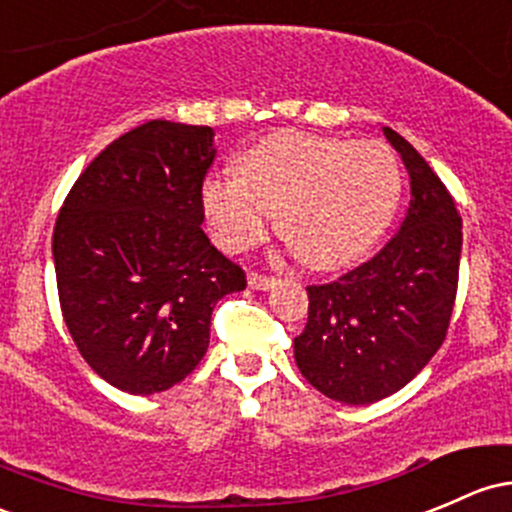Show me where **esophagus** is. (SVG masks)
Segmentation results:
<instances>
[{
	"label": "esophagus",
	"instance_id": "esophagus-1",
	"mask_svg": "<svg viewBox=\"0 0 512 512\" xmlns=\"http://www.w3.org/2000/svg\"><path fill=\"white\" fill-rule=\"evenodd\" d=\"M278 283L276 276H263V273H249V285L256 290H268Z\"/></svg>",
	"mask_w": 512,
	"mask_h": 512
}]
</instances>
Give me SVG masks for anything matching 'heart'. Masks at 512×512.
<instances>
[{"label": "heart", "instance_id": "1", "mask_svg": "<svg viewBox=\"0 0 512 512\" xmlns=\"http://www.w3.org/2000/svg\"><path fill=\"white\" fill-rule=\"evenodd\" d=\"M239 170H219L202 185L219 244L251 249L280 210V232L315 268H342L364 256L386 232L403 192L390 146L293 129L251 146Z\"/></svg>", "mask_w": 512, "mask_h": 512}]
</instances>
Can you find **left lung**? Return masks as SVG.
<instances>
[{
  "label": "left lung",
  "instance_id": "8db88e82",
  "mask_svg": "<svg viewBox=\"0 0 512 512\" xmlns=\"http://www.w3.org/2000/svg\"><path fill=\"white\" fill-rule=\"evenodd\" d=\"M410 175L398 234L354 271L307 285L295 364L327 398L368 405L408 386L447 337L459 285L461 217L454 197L398 131L383 126Z\"/></svg>",
  "mask_w": 512,
  "mask_h": 512
}]
</instances>
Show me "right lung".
<instances>
[{
    "label": "right lung",
    "instance_id": "right-lung-1",
    "mask_svg": "<svg viewBox=\"0 0 512 512\" xmlns=\"http://www.w3.org/2000/svg\"><path fill=\"white\" fill-rule=\"evenodd\" d=\"M214 131L153 119L75 180L53 229L58 298L82 359L131 395L183 381L210 344L212 310L244 268L202 232Z\"/></svg>",
    "mask_w": 512,
    "mask_h": 512
}]
</instances>
